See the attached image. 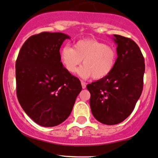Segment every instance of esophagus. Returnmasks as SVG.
Here are the masks:
<instances>
[{"mask_svg":"<svg viewBox=\"0 0 158 158\" xmlns=\"http://www.w3.org/2000/svg\"><path fill=\"white\" fill-rule=\"evenodd\" d=\"M81 85H82V88L85 89L86 88V83L84 81H81Z\"/></svg>","mask_w":158,"mask_h":158,"instance_id":"1","label":"esophagus"}]
</instances>
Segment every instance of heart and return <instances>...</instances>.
Returning <instances> with one entry per match:
<instances>
[{"label": "heart", "mask_w": 158, "mask_h": 158, "mask_svg": "<svg viewBox=\"0 0 158 158\" xmlns=\"http://www.w3.org/2000/svg\"><path fill=\"white\" fill-rule=\"evenodd\" d=\"M118 54L113 47L95 39H84L75 43L74 48L65 45L60 52L64 68L74 74L84 60V65L78 70L82 78L102 79L110 75L116 65Z\"/></svg>", "instance_id": "b5f03b06"}]
</instances>
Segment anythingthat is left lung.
I'll list each match as a JSON object with an SVG mask.
<instances>
[{
  "instance_id": "left-lung-1",
  "label": "left lung",
  "mask_w": 158,
  "mask_h": 158,
  "mask_svg": "<svg viewBox=\"0 0 158 158\" xmlns=\"http://www.w3.org/2000/svg\"><path fill=\"white\" fill-rule=\"evenodd\" d=\"M114 35L116 65L113 72L87 84L91 112L97 121L115 125L131 113L143 90L144 59L139 45L131 39Z\"/></svg>"
}]
</instances>
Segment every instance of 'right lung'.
Here are the masks:
<instances>
[{
	"label": "right lung",
	"mask_w": 158,
	"mask_h": 158,
	"mask_svg": "<svg viewBox=\"0 0 158 158\" xmlns=\"http://www.w3.org/2000/svg\"><path fill=\"white\" fill-rule=\"evenodd\" d=\"M67 39L62 32L32 35L16 61L19 103L35 123L45 127L64 122L82 90L80 80L63 67L60 58V48Z\"/></svg>",
	"instance_id": "obj_1"
}]
</instances>
